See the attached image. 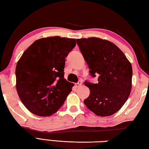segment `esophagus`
Masks as SVG:
<instances>
[{
	"label": "esophagus",
	"mask_w": 149,
	"mask_h": 149,
	"mask_svg": "<svg viewBox=\"0 0 149 149\" xmlns=\"http://www.w3.org/2000/svg\"><path fill=\"white\" fill-rule=\"evenodd\" d=\"M81 85H82V81H78L77 83H76V84H75V86L76 87H79Z\"/></svg>",
	"instance_id": "1"
}]
</instances>
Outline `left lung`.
<instances>
[{
    "label": "left lung",
    "instance_id": "obj_1",
    "mask_svg": "<svg viewBox=\"0 0 149 149\" xmlns=\"http://www.w3.org/2000/svg\"><path fill=\"white\" fill-rule=\"evenodd\" d=\"M77 44L93 77L99 74L97 84L85 81L90 95L86 107L100 116L117 112L130 95L132 66L123 52L113 42L97 37L77 39Z\"/></svg>",
    "mask_w": 149,
    "mask_h": 149
}]
</instances>
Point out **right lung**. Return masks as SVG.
I'll list each match as a JSON object with an SVG mask.
<instances>
[{"label":"right lung","instance_id":"1","mask_svg":"<svg viewBox=\"0 0 149 149\" xmlns=\"http://www.w3.org/2000/svg\"><path fill=\"white\" fill-rule=\"evenodd\" d=\"M75 45V39L49 37L25 50L16 65V87L29 112L49 116L64 104L74 86L64 79L65 58Z\"/></svg>","mask_w":149,"mask_h":149}]
</instances>
